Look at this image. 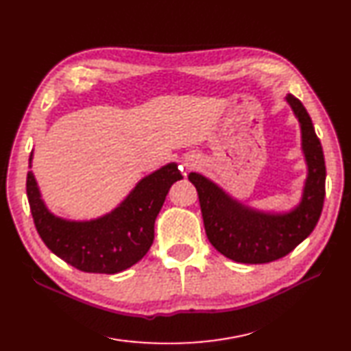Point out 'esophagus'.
<instances>
[{
  "instance_id": "34e87169",
  "label": "esophagus",
  "mask_w": 351,
  "mask_h": 351,
  "mask_svg": "<svg viewBox=\"0 0 351 351\" xmlns=\"http://www.w3.org/2000/svg\"><path fill=\"white\" fill-rule=\"evenodd\" d=\"M185 166H186V167H193V165H191V163H186Z\"/></svg>"
}]
</instances>
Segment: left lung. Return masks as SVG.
Instances as JSON below:
<instances>
[{"label": "left lung", "mask_w": 351, "mask_h": 351, "mask_svg": "<svg viewBox=\"0 0 351 351\" xmlns=\"http://www.w3.org/2000/svg\"><path fill=\"white\" fill-rule=\"evenodd\" d=\"M286 102L300 121L307 163L301 202L292 210L277 213L247 208L206 176L188 175L199 194L206 236L218 252L236 263L265 264L286 256L311 234L320 218L326 181L322 143L300 99L287 95Z\"/></svg>", "instance_id": "8db88e82"}]
</instances>
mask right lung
Listing matches in <instances>:
<instances>
[{"instance_id": "right-lung-1", "label": "right lung", "mask_w": 351, "mask_h": 351, "mask_svg": "<svg viewBox=\"0 0 351 351\" xmlns=\"http://www.w3.org/2000/svg\"><path fill=\"white\" fill-rule=\"evenodd\" d=\"M179 179L182 175L176 163L160 167L142 178L114 210L90 221H69L53 215L41 199L32 172L26 178V194L35 228L53 254L86 273L115 274L147 255L154 241L157 215L170 186Z\"/></svg>"}]
</instances>
